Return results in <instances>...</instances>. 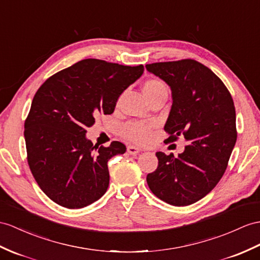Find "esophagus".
I'll use <instances>...</instances> for the list:
<instances>
[{"instance_id":"1","label":"esophagus","mask_w":260,"mask_h":260,"mask_svg":"<svg viewBox=\"0 0 260 260\" xmlns=\"http://www.w3.org/2000/svg\"><path fill=\"white\" fill-rule=\"evenodd\" d=\"M126 151H128L129 154H137L139 152L141 151L140 148L135 147V145H128V148H126Z\"/></svg>"}]
</instances>
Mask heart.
<instances>
[{"mask_svg": "<svg viewBox=\"0 0 260 260\" xmlns=\"http://www.w3.org/2000/svg\"><path fill=\"white\" fill-rule=\"evenodd\" d=\"M142 91L150 101L162 93H168L167 86L157 78H149L143 82ZM120 135L124 139L136 143H145L151 137V125L140 122H128L121 126Z\"/></svg>", "mask_w": 260, "mask_h": 260, "instance_id": "heart-1", "label": "heart"}]
</instances>
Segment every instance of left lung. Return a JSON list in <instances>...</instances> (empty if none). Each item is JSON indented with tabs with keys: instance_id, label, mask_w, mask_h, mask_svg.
<instances>
[{
	"instance_id": "8db88e82",
	"label": "left lung",
	"mask_w": 260,
	"mask_h": 260,
	"mask_svg": "<svg viewBox=\"0 0 260 260\" xmlns=\"http://www.w3.org/2000/svg\"><path fill=\"white\" fill-rule=\"evenodd\" d=\"M145 68L172 90V108L164 125L167 142L179 137L188 142L176 157L156 152L159 164L147 175V183L166 203L191 205L210 193L225 173L237 139L234 101L224 82L194 59L153 62Z\"/></svg>"
}]
</instances>
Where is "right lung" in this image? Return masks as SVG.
<instances>
[{"instance_id": "obj_1", "label": "right lung", "mask_w": 260, "mask_h": 260, "mask_svg": "<svg viewBox=\"0 0 260 260\" xmlns=\"http://www.w3.org/2000/svg\"><path fill=\"white\" fill-rule=\"evenodd\" d=\"M143 71V65L88 58L50 76L36 91L24 123L27 163L56 204L82 208L106 193L108 161L123 154L125 145H93L86 129L98 115H111L120 94Z\"/></svg>"}]
</instances>
